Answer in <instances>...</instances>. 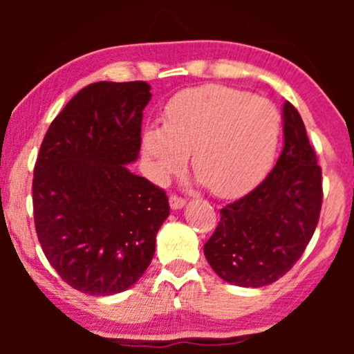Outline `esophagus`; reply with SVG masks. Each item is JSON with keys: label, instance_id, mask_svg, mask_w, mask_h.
I'll return each instance as SVG.
<instances>
[{"label": "esophagus", "instance_id": "esophagus-1", "mask_svg": "<svg viewBox=\"0 0 354 354\" xmlns=\"http://www.w3.org/2000/svg\"><path fill=\"white\" fill-rule=\"evenodd\" d=\"M185 198H180L177 195H171V198H169V205H171L172 209H182L185 206Z\"/></svg>", "mask_w": 354, "mask_h": 354}]
</instances>
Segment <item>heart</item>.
<instances>
[{"mask_svg":"<svg viewBox=\"0 0 354 354\" xmlns=\"http://www.w3.org/2000/svg\"><path fill=\"white\" fill-rule=\"evenodd\" d=\"M162 124L142 135L149 177L164 183L187 162L217 196L243 195L258 185L279 148L282 118L272 101L225 85L178 91Z\"/></svg>","mask_w":354,"mask_h":354,"instance_id":"obj_1","label":"heart"}]
</instances>
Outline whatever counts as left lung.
I'll use <instances>...</instances> for the list:
<instances>
[{
	"label": "left lung",
	"instance_id": "1",
	"mask_svg": "<svg viewBox=\"0 0 354 354\" xmlns=\"http://www.w3.org/2000/svg\"><path fill=\"white\" fill-rule=\"evenodd\" d=\"M322 171L297 108L283 104V149L268 177L221 209L205 245L212 270L239 287L275 282L301 258L317 227Z\"/></svg>",
	"mask_w": 354,
	"mask_h": 354
}]
</instances>
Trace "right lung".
I'll return each mask as SVG.
<instances>
[{
  "label": "right lung",
  "instance_id": "right-lung-1",
  "mask_svg": "<svg viewBox=\"0 0 354 354\" xmlns=\"http://www.w3.org/2000/svg\"><path fill=\"white\" fill-rule=\"evenodd\" d=\"M147 82H96L56 115L33 171V219L43 253L82 293H120L151 263L169 216L162 188L135 176Z\"/></svg>",
  "mask_w": 354,
  "mask_h": 354
}]
</instances>
